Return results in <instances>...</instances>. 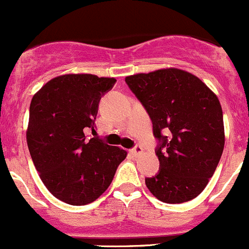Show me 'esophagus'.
<instances>
[{
  "instance_id": "34e87169",
  "label": "esophagus",
  "mask_w": 249,
  "mask_h": 249,
  "mask_svg": "<svg viewBox=\"0 0 249 249\" xmlns=\"http://www.w3.org/2000/svg\"><path fill=\"white\" fill-rule=\"evenodd\" d=\"M142 150H143V148L141 147L140 144H136V145H135V147L131 149V153H132V154H134V155H140L141 153H142Z\"/></svg>"
}]
</instances>
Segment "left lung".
Listing matches in <instances>:
<instances>
[{
	"instance_id": "1",
	"label": "left lung",
	"mask_w": 249,
	"mask_h": 249,
	"mask_svg": "<svg viewBox=\"0 0 249 249\" xmlns=\"http://www.w3.org/2000/svg\"><path fill=\"white\" fill-rule=\"evenodd\" d=\"M149 114L158 140L159 172L145 178L158 200L182 203L207 185L224 149L223 110L217 95L194 74L157 70L125 78Z\"/></svg>"
}]
</instances>
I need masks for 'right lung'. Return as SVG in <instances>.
Wrapping results in <instances>:
<instances>
[{
  "mask_svg": "<svg viewBox=\"0 0 249 249\" xmlns=\"http://www.w3.org/2000/svg\"><path fill=\"white\" fill-rule=\"evenodd\" d=\"M114 78L64 74L53 78L30 105L27 147L42 182L56 199L73 206L90 203L106 192L127 153L95 132L99 102Z\"/></svg>",
  "mask_w": 249,
  "mask_h": 249,
  "instance_id": "obj_1",
  "label": "right lung"
}]
</instances>
